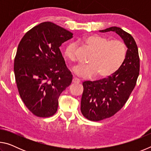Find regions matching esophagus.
<instances>
[{"label":"esophagus","instance_id":"obj_1","mask_svg":"<svg viewBox=\"0 0 151 151\" xmlns=\"http://www.w3.org/2000/svg\"><path fill=\"white\" fill-rule=\"evenodd\" d=\"M73 83H80V80H79L78 78L75 77V78H73Z\"/></svg>","mask_w":151,"mask_h":151}]
</instances>
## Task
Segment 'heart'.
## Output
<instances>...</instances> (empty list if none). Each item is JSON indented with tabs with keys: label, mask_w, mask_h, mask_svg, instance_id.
Returning <instances> with one entry per match:
<instances>
[{
	"label": "heart",
	"mask_w": 151,
	"mask_h": 151,
	"mask_svg": "<svg viewBox=\"0 0 151 151\" xmlns=\"http://www.w3.org/2000/svg\"><path fill=\"white\" fill-rule=\"evenodd\" d=\"M83 41L93 53L87 60L88 65L73 68V72L77 76L85 78L95 75L99 78L107 77L118 70L123 64L127 48L121 40H109L99 35H91L86 37ZM65 56L71 62H75L76 46L74 43L66 47Z\"/></svg>",
	"instance_id": "obj_1"
}]
</instances>
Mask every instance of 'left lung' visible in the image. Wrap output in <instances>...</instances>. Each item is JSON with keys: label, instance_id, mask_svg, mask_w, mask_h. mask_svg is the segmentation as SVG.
Instances as JSON below:
<instances>
[{"label": "left lung", "instance_id": "8db88e82", "mask_svg": "<svg viewBox=\"0 0 151 151\" xmlns=\"http://www.w3.org/2000/svg\"><path fill=\"white\" fill-rule=\"evenodd\" d=\"M99 31L115 32L128 49L123 64L114 74L101 80L83 83L81 111L85 118L92 121L109 118L122 108L136 85L140 70L138 47L129 33L116 27Z\"/></svg>", "mask_w": 151, "mask_h": 151}]
</instances>
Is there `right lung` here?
Returning <instances> with one entry per match:
<instances>
[{
    "label": "right lung",
    "instance_id": "1",
    "mask_svg": "<svg viewBox=\"0 0 151 151\" xmlns=\"http://www.w3.org/2000/svg\"><path fill=\"white\" fill-rule=\"evenodd\" d=\"M73 34L51 22L35 26L18 46L14 71L20 96L35 116L56 113L60 94L69 86L73 75L59 47Z\"/></svg>",
    "mask_w": 151,
    "mask_h": 151
}]
</instances>
